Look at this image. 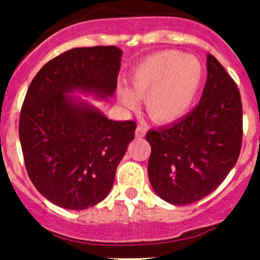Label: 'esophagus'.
<instances>
[{
    "mask_svg": "<svg viewBox=\"0 0 260 260\" xmlns=\"http://www.w3.org/2000/svg\"><path fill=\"white\" fill-rule=\"evenodd\" d=\"M146 132H147L146 127H143V125H137V128H136V137L142 138L143 136L146 135Z\"/></svg>",
    "mask_w": 260,
    "mask_h": 260,
    "instance_id": "obj_1",
    "label": "esophagus"
}]
</instances>
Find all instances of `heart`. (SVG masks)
<instances>
[{"instance_id":"b5f03b06","label":"heart","mask_w":260,"mask_h":260,"mask_svg":"<svg viewBox=\"0 0 260 260\" xmlns=\"http://www.w3.org/2000/svg\"><path fill=\"white\" fill-rule=\"evenodd\" d=\"M200 60L181 51H161L149 55L136 67L131 90L118 89L124 106L135 107L136 96L145 99L147 114L157 123H170L187 112L203 80Z\"/></svg>"}]
</instances>
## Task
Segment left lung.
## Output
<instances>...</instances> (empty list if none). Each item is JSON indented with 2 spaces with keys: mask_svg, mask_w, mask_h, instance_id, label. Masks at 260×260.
I'll return each mask as SVG.
<instances>
[{
  "mask_svg": "<svg viewBox=\"0 0 260 260\" xmlns=\"http://www.w3.org/2000/svg\"><path fill=\"white\" fill-rule=\"evenodd\" d=\"M146 140L149 182L167 203H196L225 180L242 149L243 106L237 83L211 54L200 103L171 125L149 131Z\"/></svg>",
  "mask_w": 260,
  "mask_h": 260,
  "instance_id": "8db88e82",
  "label": "left lung"
}]
</instances>
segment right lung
I'll list each match as a JSON object with an SVG mask.
<instances>
[{
	"mask_svg": "<svg viewBox=\"0 0 260 260\" xmlns=\"http://www.w3.org/2000/svg\"><path fill=\"white\" fill-rule=\"evenodd\" d=\"M122 50L75 48L46 62L27 89L18 122L26 171L55 205L83 210L101 203L135 138L133 120L114 122L67 93L113 95Z\"/></svg>",
	"mask_w": 260,
	"mask_h": 260,
	"instance_id": "1",
	"label": "right lung"
}]
</instances>
